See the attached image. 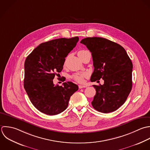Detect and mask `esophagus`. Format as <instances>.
I'll use <instances>...</instances> for the list:
<instances>
[{"label": "esophagus", "instance_id": "obj_1", "mask_svg": "<svg viewBox=\"0 0 150 150\" xmlns=\"http://www.w3.org/2000/svg\"><path fill=\"white\" fill-rule=\"evenodd\" d=\"M87 87V86H86V85H79V89H82V88H86Z\"/></svg>", "mask_w": 150, "mask_h": 150}]
</instances>
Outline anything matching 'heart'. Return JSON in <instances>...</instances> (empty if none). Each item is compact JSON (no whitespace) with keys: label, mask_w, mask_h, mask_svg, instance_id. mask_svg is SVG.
<instances>
[{"label":"heart","mask_w":150,"mask_h":150,"mask_svg":"<svg viewBox=\"0 0 150 150\" xmlns=\"http://www.w3.org/2000/svg\"><path fill=\"white\" fill-rule=\"evenodd\" d=\"M87 50H80L78 52V55H81L85 52H86ZM87 73L83 72H78V73H75L72 75V78L75 80L76 81L78 82H82L83 81L84 78L86 77L87 76Z\"/></svg>","instance_id":"heart-1"}]
</instances>
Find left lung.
<instances>
[{"mask_svg":"<svg viewBox=\"0 0 150 150\" xmlns=\"http://www.w3.org/2000/svg\"><path fill=\"white\" fill-rule=\"evenodd\" d=\"M81 43L92 53L94 71L91 81L104 80L102 85H93L96 93L92 106L104 113L116 110L125 103L132 88L130 58L122 46L106 38L87 37Z\"/></svg>","mask_w":150,"mask_h":150,"instance_id":"8db88e82","label":"left lung"}]
</instances>
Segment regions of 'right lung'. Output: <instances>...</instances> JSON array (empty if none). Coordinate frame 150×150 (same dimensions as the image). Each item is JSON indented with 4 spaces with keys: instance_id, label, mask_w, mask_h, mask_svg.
Instances as JSON below:
<instances>
[{
    "instance_id": "obj_1",
    "label": "right lung",
    "mask_w": 150,
    "mask_h": 150,
    "mask_svg": "<svg viewBox=\"0 0 150 150\" xmlns=\"http://www.w3.org/2000/svg\"><path fill=\"white\" fill-rule=\"evenodd\" d=\"M78 37L61 38L40 44L24 62V88L34 106L40 112L55 115L68 107L71 96L78 90L72 82L55 85V72L63 69L65 57L76 46Z\"/></svg>"
}]
</instances>
